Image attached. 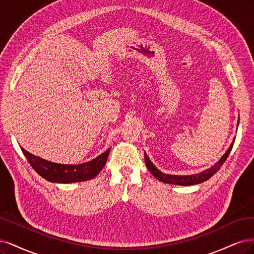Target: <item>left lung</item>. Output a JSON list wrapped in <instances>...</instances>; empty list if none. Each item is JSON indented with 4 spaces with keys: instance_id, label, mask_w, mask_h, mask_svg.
I'll return each instance as SVG.
<instances>
[{
    "instance_id": "1",
    "label": "left lung",
    "mask_w": 254,
    "mask_h": 254,
    "mask_svg": "<svg viewBox=\"0 0 254 254\" xmlns=\"http://www.w3.org/2000/svg\"><path fill=\"white\" fill-rule=\"evenodd\" d=\"M239 126V124H237ZM235 138H233V141L229 146L228 150L226 151V153L223 155L220 159L215 163L214 166H212L211 168L203 170L202 172H199V173L196 174H191V175H171V174H166L162 173L161 171H159L156 167L153 165V162L150 160L149 156L146 155V153L144 152V160H145V165L148 167V169L150 170V172L152 173V175L154 177H156L158 181L166 183V184H171V185H179V186H192V185H197V184H201L203 182L208 181L209 178H211L213 176L216 172L220 169V167L223 166V163L226 161L227 157L230 154L232 146L234 143Z\"/></svg>"
}]
</instances>
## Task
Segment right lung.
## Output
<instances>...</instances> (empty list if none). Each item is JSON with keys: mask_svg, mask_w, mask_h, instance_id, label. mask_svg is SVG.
<instances>
[{"mask_svg": "<svg viewBox=\"0 0 254 254\" xmlns=\"http://www.w3.org/2000/svg\"><path fill=\"white\" fill-rule=\"evenodd\" d=\"M30 166L37 173L51 183L70 184L85 182L96 177L100 173L108 160L111 149L106 150L99 156L79 165H62L45 160L21 148Z\"/></svg>", "mask_w": 254, "mask_h": 254, "instance_id": "1", "label": "right lung"}]
</instances>
